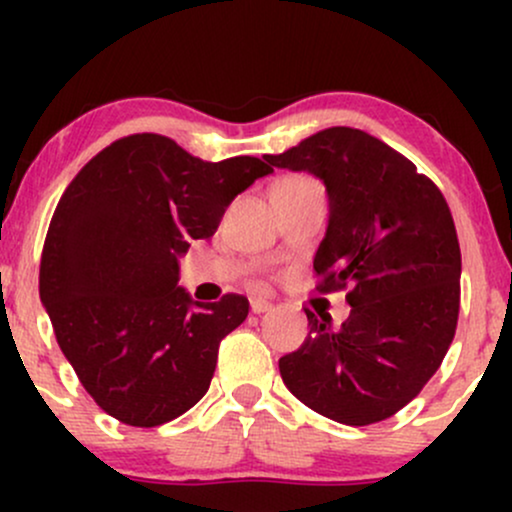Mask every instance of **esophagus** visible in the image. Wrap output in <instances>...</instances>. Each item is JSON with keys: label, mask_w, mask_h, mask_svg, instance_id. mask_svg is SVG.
<instances>
[{"label": "esophagus", "mask_w": 512, "mask_h": 512, "mask_svg": "<svg viewBox=\"0 0 512 512\" xmlns=\"http://www.w3.org/2000/svg\"><path fill=\"white\" fill-rule=\"evenodd\" d=\"M274 305L269 303V301H264V298H252L250 301V310L255 315H262V313H269V310H272Z\"/></svg>", "instance_id": "obj_1"}]
</instances>
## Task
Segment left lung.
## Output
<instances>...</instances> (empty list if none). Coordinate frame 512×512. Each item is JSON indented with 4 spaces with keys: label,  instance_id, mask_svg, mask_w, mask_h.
<instances>
[{
    "label": "left lung",
    "instance_id": "8db88e82",
    "mask_svg": "<svg viewBox=\"0 0 512 512\" xmlns=\"http://www.w3.org/2000/svg\"><path fill=\"white\" fill-rule=\"evenodd\" d=\"M264 158L325 182L330 221L313 267L320 291L349 289L351 305L339 330L305 310L308 337L279 358L284 385L339 424L390 419L455 337L462 255L448 202L409 158L361 129H322Z\"/></svg>",
    "mask_w": 512,
    "mask_h": 512
}]
</instances>
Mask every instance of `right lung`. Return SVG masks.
<instances>
[{
    "instance_id": "right-lung-1",
    "label": "right lung",
    "mask_w": 512,
    "mask_h": 512,
    "mask_svg": "<svg viewBox=\"0 0 512 512\" xmlns=\"http://www.w3.org/2000/svg\"><path fill=\"white\" fill-rule=\"evenodd\" d=\"M269 173L260 158L209 163L161 134H132L69 182L45 238L40 301L105 414L154 428L207 395L221 339L250 303L238 293L192 301L178 257L214 236L228 204Z\"/></svg>"
}]
</instances>
